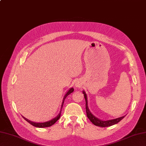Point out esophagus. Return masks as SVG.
Instances as JSON below:
<instances>
[{"mask_svg": "<svg viewBox=\"0 0 146 146\" xmlns=\"http://www.w3.org/2000/svg\"><path fill=\"white\" fill-rule=\"evenodd\" d=\"M76 87H80V84H76Z\"/></svg>", "mask_w": 146, "mask_h": 146, "instance_id": "1", "label": "esophagus"}]
</instances>
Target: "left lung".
<instances>
[{"label": "left lung", "mask_w": 146, "mask_h": 146, "mask_svg": "<svg viewBox=\"0 0 146 146\" xmlns=\"http://www.w3.org/2000/svg\"><path fill=\"white\" fill-rule=\"evenodd\" d=\"M83 94H84V98L85 100V108H86V113H87V116L88 118L90 119V121L93 123L94 125L100 126V127H108L110 126L114 125V124L118 123L121 120L124 118V116L120 117V118H118L116 119H110L107 121H102L101 119H99L98 118H96V117L92 114V113L89 111V109L88 107V102H87V95L85 94V92L83 91Z\"/></svg>", "instance_id": "obj_1"}]
</instances>
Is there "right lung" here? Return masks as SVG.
Segmentation results:
<instances>
[{"label": "right lung", "instance_id": "1", "mask_svg": "<svg viewBox=\"0 0 146 146\" xmlns=\"http://www.w3.org/2000/svg\"><path fill=\"white\" fill-rule=\"evenodd\" d=\"M74 92V88H70V89L68 90V92H67V93L66 94L65 96L64 97V98H63V102L62 103V105H61V111H60L59 113L58 114V115L57 116L56 118L52 119L51 120L49 121H47V122H44V123H35V122H33V121H31L28 120V119L25 118V117L23 116V118L25 119L27 122L29 123L30 124H31V125H33V126L35 127H49L51 126L52 125H53L57 121H58L59 118H60V116H61V110L62 108V106H63V104H64V100L66 99V98L68 96L69 94H70L71 93H72V92Z\"/></svg>", "mask_w": 146, "mask_h": 146}]
</instances>
